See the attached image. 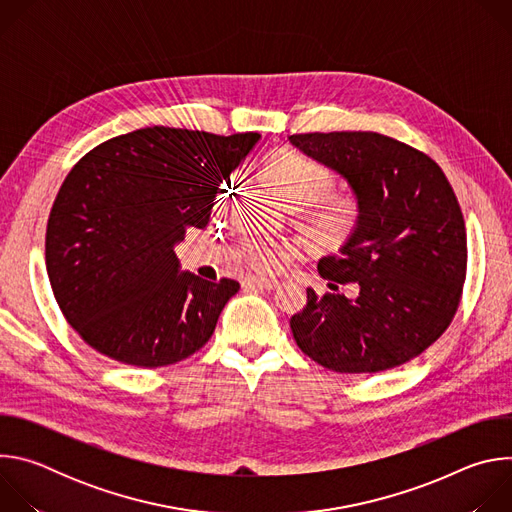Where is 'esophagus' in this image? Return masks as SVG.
<instances>
[{"label":"esophagus","instance_id":"obj_1","mask_svg":"<svg viewBox=\"0 0 512 512\" xmlns=\"http://www.w3.org/2000/svg\"><path fill=\"white\" fill-rule=\"evenodd\" d=\"M243 287L245 289H275L277 287V281L275 279H259V277H247L243 279Z\"/></svg>","mask_w":512,"mask_h":512}]
</instances>
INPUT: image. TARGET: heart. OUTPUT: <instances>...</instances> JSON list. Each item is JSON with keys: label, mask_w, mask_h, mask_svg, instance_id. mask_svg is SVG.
<instances>
[{"label": "heart", "mask_w": 512, "mask_h": 512, "mask_svg": "<svg viewBox=\"0 0 512 512\" xmlns=\"http://www.w3.org/2000/svg\"><path fill=\"white\" fill-rule=\"evenodd\" d=\"M265 174L269 182L275 186L279 196L287 204L314 206L328 198L334 190V174L320 162L300 154V152H283L269 160ZM360 214V204L352 196H336L332 198L320 214L322 225L340 233L356 223ZM291 247L287 245H267L257 239H245L241 243L239 257L245 265L259 273H271L279 269L289 257Z\"/></svg>", "instance_id": "heart-1"}]
</instances>
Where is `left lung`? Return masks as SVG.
Segmentation results:
<instances>
[{
    "label": "left lung",
    "instance_id": "left-lung-1",
    "mask_svg": "<svg viewBox=\"0 0 512 512\" xmlns=\"http://www.w3.org/2000/svg\"><path fill=\"white\" fill-rule=\"evenodd\" d=\"M289 141L338 172L360 214L338 255L318 271L344 294L318 296L289 326L304 354L334 373H379L419 356L452 324L466 279L458 198L429 156L375 131L296 133Z\"/></svg>",
    "mask_w": 512,
    "mask_h": 512
}]
</instances>
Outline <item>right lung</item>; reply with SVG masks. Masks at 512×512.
<instances>
[{
	"label": "right lung",
	"instance_id": "add662e5",
	"mask_svg": "<svg viewBox=\"0 0 512 512\" xmlns=\"http://www.w3.org/2000/svg\"><path fill=\"white\" fill-rule=\"evenodd\" d=\"M259 137L154 125L72 166L48 216L46 271L60 312L91 348L158 369L210 340L239 281L180 273L176 245L208 225L216 192Z\"/></svg>",
	"mask_w": 512,
	"mask_h": 512
}]
</instances>
